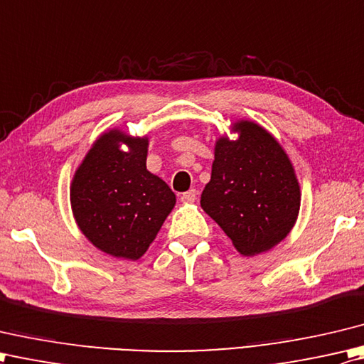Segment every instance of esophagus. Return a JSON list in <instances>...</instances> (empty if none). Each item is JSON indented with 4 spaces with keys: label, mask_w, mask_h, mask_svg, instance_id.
<instances>
[{
    "label": "esophagus",
    "mask_w": 364,
    "mask_h": 364,
    "mask_svg": "<svg viewBox=\"0 0 364 364\" xmlns=\"http://www.w3.org/2000/svg\"><path fill=\"white\" fill-rule=\"evenodd\" d=\"M196 195H198V191H196V190H188V191H185L183 195L181 196V201H182L183 204H191V203H195Z\"/></svg>",
    "instance_id": "obj_1"
}]
</instances>
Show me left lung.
<instances>
[{"label":"left lung","instance_id":"8db88e82","mask_svg":"<svg viewBox=\"0 0 364 364\" xmlns=\"http://www.w3.org/2000/svg\"><path fill=\"white\" fill-rule=\"evenodd\" d=\"M215 141L203 210L242 256H257L284 240L299 218L301 191L291 159L272 133L237 119Z\"/></svg>","mask_w":364,"mask_h":364}]
</instances>
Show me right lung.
I'll return each instance as SVG.
<instances>
[{
  "instance_id": "1",
  "label": "right lung",
  "mask_w": 364,
  "mask_h": 364,
  "mask_svg": "<svg viewBox=\"0 0 364 364\" xmlns=\"http://www.w3.org/2000/svg\"><path fill=\"white\" fill-rule=\"evenodd\" d=\"M147 149V135L108 129L94 141L70 182V207L81 234L117 259L143 256L176 205L168 183L146 168Z\"/></svg>"
}]
</instances>
